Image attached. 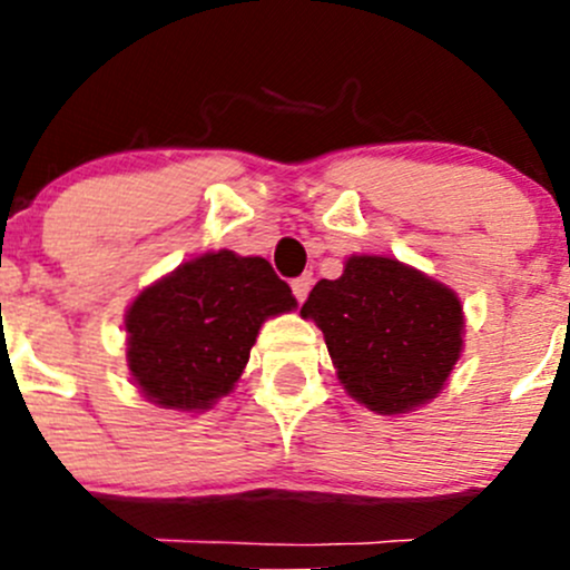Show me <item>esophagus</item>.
Masks as SVG:
<instances>
[{"instance_id": "obj_1", "label": "esophagus", "mask_w": 570, "mask_h": 570, "mask_svg": "<svg viewBox=\"0 0 570 570\" xmlns=\"http://www.w3.org/2000/svg\"><path fill=\"white\" fill-rule=\"evenodd\" d=\"M314 286V275L312 273H303L301 278L292 281V295L297 297V303H303L308 297V292H312Z\"/></svg>"}]
</instances>
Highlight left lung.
Returning a JSON list of instances; mask_svg holds the SVG:
<instances>
[{"label":"left lung","instance_id":"1","mask_svg":"<svg viewBox=\"0 0 570 570\" xmlns=\"http://www.w3.org/2000/svg\"><path fill=\"white\" fill-rule=\"evenodd\" d=\"M325 333L338 381L377 413H405L444 389L463 347L455 292L396 258L350 256L301 308Z\"/></svg>","mask_w":570,"mask_h":570}]
</instances>
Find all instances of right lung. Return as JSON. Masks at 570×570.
<instances>
[{
    "instance_id": "right-lung-1",
    "label": "right lung",
    "mask_w": 570,
    "mask_h": 570,
    "mask_svg": "<svg viewBox=\"0 0 570 570\" xmlns=\"http://www.w3.org/2000/svg\"><path fill=\"white\" fill-rule=\"evenodd\" d=\"M292 308L289 284L264 258H193L140 292L126 314L135 383L157 405L204 411L239 381L262 322Z\"/></svg>"
}]
</instances>
